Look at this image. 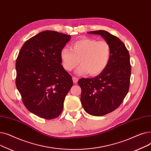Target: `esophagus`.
I'll return each mask as SVG.
<instances>
[{"label":"esophagus","instance_id":"34e87169","mask_svg":"<svg viewBox=\"0 0 151 151\" xmlns=\"http://www.w3.org/2000/svg\"><path fill=\"white\" fill-rule=\"evenodd\" d=\"M72 78H73V83H74V84L77 83V82H78V79L76 78V77H75V76H73Z\"/></svg>","mask_w":151,"mask_h":151}]
</instances>
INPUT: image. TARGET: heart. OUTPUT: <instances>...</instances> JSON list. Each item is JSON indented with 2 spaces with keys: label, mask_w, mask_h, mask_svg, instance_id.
Instances as JSON below:
<instances>
[{
  "label": "heart",
  "mask_w": 151,
  "mask_h": 151,
  "mask_svg": "<svg viewBox=\"0 0 151 151\" xmlns=\"http://www.w3.org/2000/svg\"><path fill=\"white\" fill-rule=\"evenodd\" d=\"M111 50L106 41L86 38L79 40L71 46V49L64 47L61 50L60 56L62 65L67 71L73 70L78 64L81 65L76 70L79 75L97 76L104 71L108 66Z\"/></svg>",
  "instance_id": "1"
}]
</instances>
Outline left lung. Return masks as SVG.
<instances>
[{
    "instance_id": "1",
    "label": "left lung",
    "mask_w": 151,
    "mask_h": 151,
    "mask_svg": "<svg viewBox=\"0 0 151 151\" xmlns=\"http://www.w3.org/2000/svg\"><path fill=\"white\" fill-rule=\"evenodd\" d=\"M100 35L111 50L109 63L104 71L92 78H81V102L88 114L101 116L120 106L129 89L131 65L129 52L124 43L105 30L89 32Z\"/></svg>"
}]
</instances>
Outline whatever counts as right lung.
Listing matches in <instances>:
<instances>
[{"label": "right lung", "mask_w": 151, "mask_h": 151, "mask_svg": "<svg viewBox=\"0 0 151 151\" xmlns=\"http://www.w3.org/2000/svg\"><path fill=\"white\" fill-rule=\"evenodd\" d=\"M71 36L45 30L23 45L16 62V85L30 112L46 119L62 113L72 78L61 65L60 53Z\"/></svg>", "instance_id": "right-lung-1"}]
</instances>
